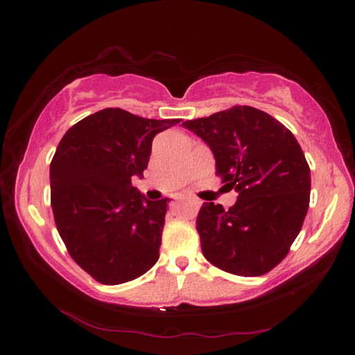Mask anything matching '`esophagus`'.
I'll use <instances>...</instances> for the list:
<instances>
[{
  "mask_svg": "<svg viewBox=\"0 0 355 355\" xmlns=\"http://www.w3.org/2000/svg\"><path fill=\"white\" fill-rule=\"evenodd\" d=\"M183 200H186V199H178V202H183ZM191 203H194V205L197 207V205H199V202H197V200H194V199H188Z\"/></svg>",
  "mask_w": 355,
  "mask_h": 355,
  "instance_id": "obj_1",
  "label": "esophagus"
}]
</instances>
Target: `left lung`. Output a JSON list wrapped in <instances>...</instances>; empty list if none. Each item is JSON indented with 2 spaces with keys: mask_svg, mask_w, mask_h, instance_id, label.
I'll return each instance as SVG.
<instances>
[{
  "mask_svg": "<svg viewBox=\"0 0 355 355\" xmlns=\"http://www.w3.org/2000/svg\"><path fill=\"white\" fill-rule=\"evenodd\" d=\"M183 125L208 144L216 175L238 192L228 209L213 202L202 205L197 232L203 255L243 277L269 272L290 252L310 203V167L296 137L252 106H233Z\"/></svg>",
  "mask_w": 355,
  "mask_h": 355,
  "instance_id": "obj_1",
  "label": "left lung"
}]
</instances>
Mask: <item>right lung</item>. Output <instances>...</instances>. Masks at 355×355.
<instances>
[{
	"label": "right lung",
	"mask_w": 355,
	"mask_h": 355,
	"mask_svg": "<svg viewBox=\"0 0 355 355\" xmlns=\"http://www.w3.org/2000/svg\"><path fill=\"white\" fill-rule=\"evenodd\" d=\"M180 120L106 107L59 142L50 164L58 232L78 266L100 284L135 280L158 261L169 199L147 200L131 177L147 169L153 137Z\"/></svg>",
	"instance_id": "1"
}]
</instances>
